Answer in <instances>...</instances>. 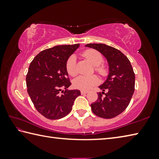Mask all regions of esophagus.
Returning a JSON list of instances; mask_svg holds the SVG:
<instances>
[{"mask_svg":"<svg viewBox=\"0 0 159 159\" xmlns=\"http://www.w3.org/2000/svg\"><path fill=\"white\" fill-rule=\"evenodd\" d=\"M88 93V91L87 90H81L80 91V93H81V95H85V94H87Z\"/></svg>","mask_w":159,"mask_h":159,"instance_id":"esophagus-1","label":"esophagus"}]
</instances>
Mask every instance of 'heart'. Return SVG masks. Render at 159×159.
Segmentation results:
<instances>
[{
	"instance_id": "1",
	"label": "heart",
	"mask_w": 159,
	"mask_h": 159,
	"mask_svg": "<svg viewBox=\"0 0 159 159\" xmlns=\"http://www.w3.org/2000/svg\"><path fill=\"white\" fill-rule=\"evenodd\" d=\"M82 56L93 64L95 67V71L102 76H106L107 74V67L102 64L104 61L103 56L98 50L89 49L85 50L82 54ZM66 70L67 73L71 76H76L78 69L76 66V57L71 55L68 58L66 62ZM99 79L95 75L90 76H79L75 79L73 81L74 86L77 89L82 90H88L93 86L98 84Z\"/></svg>"
}]
</instances>
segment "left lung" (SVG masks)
<instances>
[{"label":"left lung","instance_id":"obj_1","mask_svg":"<svg viewBox=\"0 0 159 159\" xmlns=\"http://www.w3.org/2000/svg\"><path fill=\"white\" fill-rule=\"evenodd\" d=\"M85 47L101 52L106 57L109 67L107 80L99 86L103 92L98 93V98L91 104V109L99 117L114 118L125 111L134 93L135 76L130 61L120 50L109 45L88 43ZM105 90L107 93H104Z\"/></svg>","mask_w":159,"mask_h":159}]
</instances>
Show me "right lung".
<instances>
[{
	"label": "right lung",
	"instance_id": "obj_1",
	"mask_svg": "<svg viewBox=\"0 0 159 159\" xmlns=\"http://www.w3.org/2000/svg\"><path fill=\"white\" fill-rule=\"evenodd\" d=\"M79 46L62 45L48 48L38 54L29 65L26 77L28 94L37 111L48 119L68 115L74 100L80 95L79 90H67L71 83L66 70L67 60Z\"/></svg>",
	"mask_w": 159,
	"mask_h": 159
}]
</instances>
